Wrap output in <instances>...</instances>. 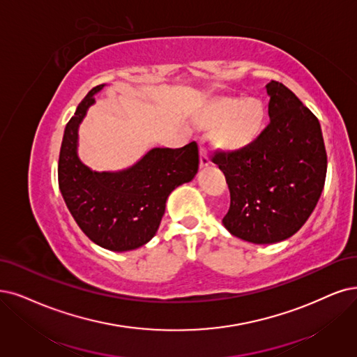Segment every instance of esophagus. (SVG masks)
<instances>
[{
	"label": "esophagus",
	"mask_w": 357,
	"mask_h": 357,
	"mask_svg": "<svg viewBox=\"0 0 357 357\" xmlns=\"http://www.w3.org/2000/svg\"><path fill=\"white\" fill-rule=\"evenodd\" d=\"M210 163H212V162H210L207 150H206L204 147H202V149H200V167L204 169V167L210 166Z\"/></svg>",
	"instance_id": "34e87169"
}]
</instances>
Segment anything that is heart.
Wrapping results in <instances>:
<instances>
[{"label":"heart","instance_id":"1","mask_svg":"<svg viewBox=\"0 0 357 357\" xmlns=\"http://www.w3.org/2000/svg\"><path fill=\"white\" fill-rule=\"evenodd\" d=\"M265 109L255 98H222L212 102L199 116L204 126H220L216 141L222 149L238 151L248 147L260 134Z\"/></svg>","mask_w":357,"mask_h":357}]
</instances>
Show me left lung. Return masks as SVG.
I'll list each match as a JSON object with an SVG mask.
<instances>
[{
  "label": "left lung",
  "instance_id": "left-lung-1",
  "mask_svg": "<svg viewBox=\"0 0 357 357\" xmlns=\"http://www.w3.org/2000/svg\"><path fill=\"white\" fill-rule=\"evenodd\" d=\"M266 92L265 130L243 150L213 155L231 192L223 227L253 244L294 235L318 204L326 178L318 119L285 85L271 81Z\"/></svg>",
  "mask_w": 357,
  "mask_h": 357
}]
</instances>
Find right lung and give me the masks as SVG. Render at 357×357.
I'll use <instances>...</instances> for the list:
<instances>
[{"label": "right lung", "mask_w": 357, "mask_h": 357, "mask_svg": "<svg viewBox=\"0 0 357 357\" xmlns=\"http://www.w3.org/2000/svg\"><path fill=\"white\" fill-rule=\"evenodd\" d=\"M92 88L66 125L59 158V187L66 206L91 241L112 252H129L147 244L160 227L170 192L199 172V147H155L137 163L116 172H97L77 155L79 125L94 96Z\"/></svg>", "instance_id": "obj_1"}]
</instances>
